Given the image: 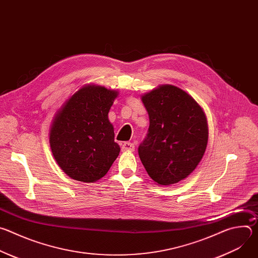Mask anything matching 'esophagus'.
<instances>
[{
  "label": "esophagus",
  "instance_id": "esophagus-1",
  "mask_svg": "<svg viewBox=\"0 0 258 258\" xmlns=\"http://www.w3.org/2000/svg\"><path fill=\"white\" fill-rule=\"evenodd\" d=\"M121 150L123 152H133V151H135V145L130 142H124L121 145Z\"/></svg>",
  "mask_w": 258,
  "mask_h": 258
}]
</instances>
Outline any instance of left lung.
<instances>
[{"label": "left lung", "instance_id": "obj_1", "mask_svg": "<svg viewBox=\"0 0 258 258\" xmlns=\"http://www.w3.org/2000/svg\"><path fill=\"white\" fill-rule=\"evenodd\" d=\"M141 99L150 124L139 147L140 159L159 186L173 185L188 177L205 153V112L191 95L172 85H160Z\"/></svg>", "mask_w": 258, "mask_h": 258}]
</instances>
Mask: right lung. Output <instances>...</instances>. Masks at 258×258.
<instances>
[{
  "label": "right lung",
  "instance_id": "right-lung-1",
  "mask_svg": "<svg viewBox=\"0 0 258 258\" xmlns=\"http://www.w3.org/2000/svg\"><path fill=\"white\" fill-rule=\"evenodd\" d=\"M119 93L103 86H83L57 110L49 142L60 168L71 178L94 182L102 178L120 152L108 113Z\"/></svg>",
  "mask_w": 258,
  "mask_h": 258
}]
</instances>
